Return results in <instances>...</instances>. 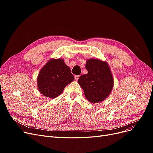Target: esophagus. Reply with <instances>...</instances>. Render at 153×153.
<instances>
[{
    "label": "esophagus",
    "instance_id": "esophagus-1",
    "mask_svg": "<svg viewBox=\"0 0 153 153\" xmlns=\"http://www.w3.org/2000/svg\"><path fill=\"white\" fill-rule=\"evenodd\" d=\"M79 77H80V75H75V80H78V78H79Z\"/></svg>",
    "mask_w": 153,
    "mask_h": 153
}]
</instances>
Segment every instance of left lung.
Wrapping results in <instances>:
<instances>
[{
  "instance_id": "1",
  "label": "left lung",
  "mask_w": 153,
  "mask_h": 153,
  "mask_svg": "<svg viewBox=\"0 0 153 153\" xmlns=\"http://www.w3.org/2000/svg\"><path fill=\"white\" fill-rule=\"evenodd\" d=\"M85 68L88 73L79 77L78 84L84 90L88 101L93 103L101 102L108 96L114 86L108 64L98 59H89Z\"/></svg>"
}]
</instances>
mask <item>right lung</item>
<instances>
[{
  "mask_svg": "<svg viewBox=\"0 0 153 153\" xmlns=\"http://www.w3.org/2000/svg\"><path fill=\"white\" fill-rule=\"evenodd\" d=\"M74 79L70 68L62 59H51L39 71L37 84L40 93L53 99L61 94L64 87Z\"/></svg>",
  "mask_w": 153,
  "mask_h": 153,
  "instance_id": "right-lung-1",
  "label": "right lung"
}]
</instances>
